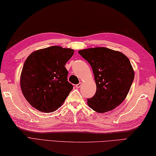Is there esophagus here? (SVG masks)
<instances>
[{
  "mask_svg": "<svg viewBox=\"0 0 156 156\" xmlns=\"http://www.w3.org/2000/svg\"><path fill=\"white\" fill-rule=\"evenodd\" d=\"M81 86H82V82H80V83H78V84L76 85V87L77 88H79L81 87Z\"/></svg>",
  "mask_w": 156,
  "mask_h": 156,
  "instance_id": "34e87169",
  "label": "esophagus"
}]
</instances>
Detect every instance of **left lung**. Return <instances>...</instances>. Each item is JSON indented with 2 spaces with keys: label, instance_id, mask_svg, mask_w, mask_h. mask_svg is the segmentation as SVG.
<instances>
[{
  "label": "left lung",
  "instance_id": "left-lung-1",
  "mask_svg": "<svg viewBox=\"0 0 156 156\" xmlns=\"http://www.w3.org/2000/svg\"><path fill=\"white\" fill-rule=\"evenodd\" d=\"M91 66L97 85L94 96L87 99L89 107L100 113L112 111L127 97L135 73L129 58L107 48L78 51Z\"/></svg>",
  "mask_w": 156,
  "mask_h": 156
}]
</instances>
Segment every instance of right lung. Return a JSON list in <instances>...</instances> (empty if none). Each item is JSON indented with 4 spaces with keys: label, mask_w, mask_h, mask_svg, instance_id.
Masks as SVG:
<instances>
[{
    "label": "right lung",
    "mask_w": 156,
    "mask_h": 156,
    "mask_svg": "<svg viewBox=\"0 0 156 156\" xmlns=\"http://www.w3.org/2000/svg\"><path fill=\"white\" fill-rule=\"evenodd\" d=\"M74 50L51 46L36 50L23 65L20 78L21 91L33 107L44 112L57 110L73 89L65 68Z\"/></svg>",
    "instance_id": "add662e5"
}]
</instances>
